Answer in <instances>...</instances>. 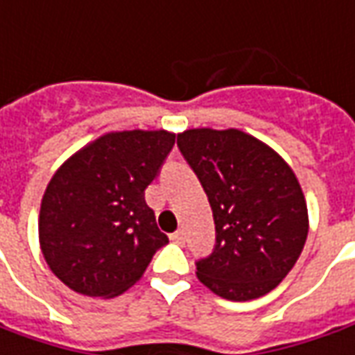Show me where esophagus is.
<instances>
[{
  "label": "esophagus",
  "mask_w": 355,
  "mask_h": 355,
  "mask_svg": "<svg viewBox=\"0 0 355 355\" xmlns=\"http://www.w3.org/2000/svg\"><path fill=\"white\" fill-rule=\"evenodd\" d=\"M171 241H173V243H177V245H184V231H180V229L175 231V233L171 235Z\"/></svg>",
  "instance_id": "esophagus-1"
}]
</instances>
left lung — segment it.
Masks as SVG:
<instances>
[{"label":"left lung","instance_id":"1","mask_svg":"<svg viewBox=\"0 0 355 355\" xmlns=\"http://www.w3.org/2000/svg\"><path fill=\"white\" fill-rule=\"evenodd\" d=\"M177 146L208 196L216 245L198 279L229 301L262 297L303 250L309 218L297 178L274 149L241 130L196 128Z\"/></svg>","mask_w":355,"mask_h":355}]
</instances>
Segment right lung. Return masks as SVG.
I'll return each mask as SVG.
<instances>
[{
    "label": "right lung",
    "instance_id": "1",
    "mask_svg": "<svg viewBox=\"0 0 355 355\" xmlns=\"http://www.w3.org/2000/svg\"><path fill=\"white\" fill-rule=\"evenodd\" d=\"M175 134L112 132L77 151L46 188L38 237L50 270L89 297H114L144 276L168 237L146 188L157 178Z\"/></svg>",
    "mask_w": 355,
    "mask_h": 355
}]
</instances>
